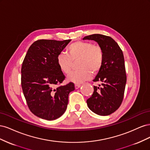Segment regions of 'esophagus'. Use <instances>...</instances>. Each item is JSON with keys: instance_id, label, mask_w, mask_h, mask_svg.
<instances>
[{"instance_id": "1", "label": "esophagus", "mask_w": 150, "mask_h": 150, "mask_svg": "<svg viewBox=\"0 0 150 150\" xmlns=\"http://www.w3.org/2000/svg\"><path fill=\"white\" fill-rule=\"evenodd\" d=\"M81 87V85L80 84H75V88L77 89H78L79 88H80Z\"/></svg>"}]
</instances>
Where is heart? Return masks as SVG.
Segmentation results:
<instances>
[{
    "label": "heart",
    "instance_id": "b5f03b06",
    "mask_svg": "<svg viewBox=\"0 0 150 150\" xmlns=\"http://www.w3.org/2000/svg\"><path fill=\"white\" fill-rule=\"evenodd\" d=\"M67 53H61L57 57V64L64 74H69L72 69V61L79 59V70L72 72L67 77L69 81L81 84L91 78L92 74L100 71L104 62V52L99 46L87 41H76L67 48Z\"/></svg>",
    "mask_w": 150,
    "mask_h": 150
}]
</instances>
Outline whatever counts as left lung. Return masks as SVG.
I'll return each instance as SVG.
<instances>
[{
	"mask_svg": "<svg viewBox=\"0 0 150 150\" xmlns=\"http://www.w3.org/2000/svg\"><path fill=\"white\" fill-rule=\"evenodd\" d=\"M83 39L94 40L104 52V62L94 82V92L87 99L88 108L96 114L108 116L116 111L123 100L126 74L125 59L122 50L110 36L95 34L86 36Z\"/></svg>",
	"mask_w": 150,
	"mask_h": 150,
	"instance_id": "obj_1",
	"label": "left lung"
}]
</instances>
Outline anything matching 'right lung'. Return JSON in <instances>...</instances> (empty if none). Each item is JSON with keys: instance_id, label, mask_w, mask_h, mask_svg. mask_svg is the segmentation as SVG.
I'll return each instance as SVG.
<instances>
[{"instance_id": "right-lung-1", "label": "right lung", "mask_w": 150, "mask_h": 150, "mask_svg": "<svg viewBox=\"0 0 150 150\" xmlns=\"http://www.w3.org/2000/svg\"><path fill=\"white\" fill-rule=\"evenodd\" d=\"M71 40H36L29 48L22 62V91L30 111L42 119L54 120L64 114L69 94L75 89L72 82L60 85L66 77L56 61L57 56Z\"/></svg>"}]
</instances>
